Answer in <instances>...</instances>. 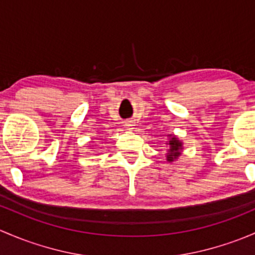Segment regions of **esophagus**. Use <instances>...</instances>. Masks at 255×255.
<instances>
[{"label": "esophagus", "instance_id": "esophagus-1", "mask_svg": "<svg viewBox=\"0 0 255 255\" xmlns=\"http://www.w3.org/2000/svg\"><path fill=\"white\" fill-rule=\"evenodd\" d=\"M132 127H133V123L131 122V120H128V122H125V128H128V130H130V128H133Z\"/></svg>", "mask_w": 255, "mask_h": 255}]
</instances>
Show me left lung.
Returning a JSON list of instances; mask_svg holds the SVG:
<instances>
[{
  "mask_svg": "<svg viewBox=\"0 0 255 255\" xmlns=\"http://www.w3.org/2000/svg\"><path fill=\"white\" fill-rule=\"evenodd\" d=\"M168 145H169V148L167 149V161L173 162L182 154L183 142H180L175 136H170V140L168 141Z\"/></svg>",
  "mask_w": 255,
  "mask_h": 255,
  "instance_id": "left-lung-1",
  "label": "left lung"
}]
</instances>
